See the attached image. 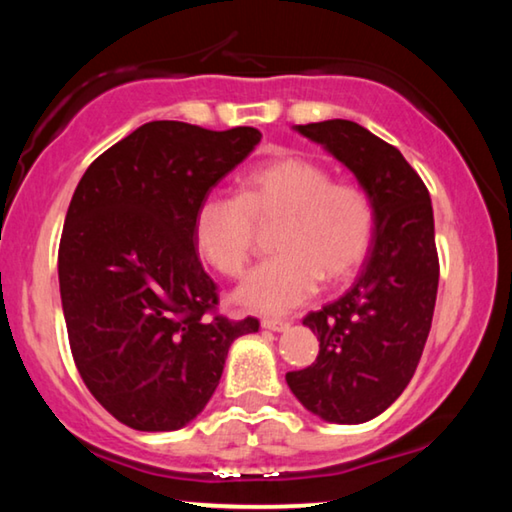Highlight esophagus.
I'll use <instances>...</instances> for the list:
<instances>
[{"label":"esophagus","instance_id":"34e87169","mask_svg":"<svg viewBox=\"0 0 512 512\" xmlns=\"http://www.w3.org/2000/svg\"><path fill=\"white\" fill-rule=\"evenodd\" d=\"M262 327L271 329V332H284V329L291 327V323H289V320H284V318H264Z\"/></svg>","mask_w":512,"mask_h":512}]
</instances>
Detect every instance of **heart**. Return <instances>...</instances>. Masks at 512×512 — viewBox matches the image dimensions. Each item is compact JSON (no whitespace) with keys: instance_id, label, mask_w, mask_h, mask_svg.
<instances>
[{"instance_id":"obj_1","label":"heart","mask_w":512,"mask_h":512,"mask_svg":"<svg viewBox=\"0 0 512 512\" xmlns=\"http://www.w3.org/2000/svg\"><path fill=\"white\" fill-rule=\"evenodd\" d=\"M255 221H280L277 255L257 264L237 289L259 314H287L327 282L348 280L377 237V203L366 187L334 180L305 155H277L241 178L239 196L207 194L196 207L194 241L216 273L239 277L255 248Z\"/></svg>"}]
</instances>
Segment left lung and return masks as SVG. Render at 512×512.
I'll return each mask as SVG.
<instances>
[{"label":"left lung","instance_id":"8db88e82","mask_svg":"<svg viewBox=\"0 0 512 512\" xmlns=\"http://www.w3.org/2000/svg\"><path fill=\"white\" fill-rule=\"evenodd\" d=\"M343 162L375 196L377 237L352 289L305 323L316 361L287 372L307 411L336 424L377 418L409 386L427 343L438 293L429 189L393 144L348 119L296 126Z\"/></svg>","mask_w":512,"mask_h":512}]
</instances>
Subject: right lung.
<instances>
[{"mask_svg":"<svg viewBox=\"0 0 512 512\" xmlns=\"http://www.w3.org/2000/svg\"><path fill=\"white\" fill-rule=\"evenodd\" d=\"M262 140L149 121L83 173L58 248L60 300L79 375L137 431H176L205 409L235 339L259 320L216 314L196 255V207Z\"/></svg>","mask_w":512,"mask_h":512,"instance_id":"obj_1","label":"right lung"}]
</instances>
